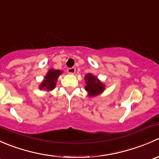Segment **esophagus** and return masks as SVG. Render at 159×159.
<instances>
[{
	"instance_id": "1",
	"label": "esophagus",
	"mask_w": 159,
	"mask_h": 159,
	"mask_svg": "<svg viewBox=\"0 0 159 159\" xmlns=\"http://www.w3.org/2000/svg\"><path fill=\"white\" fill-rule=\"evenodd\" d=\"M75 70H76V69H75V68H74V67H72V68H68V69H67V71L69 74H74L75 72Z\"/></svg>"
}]
</instances>
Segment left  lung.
I'll list each match as a JSON object with an SVG mask.
<instances>
[{
	"mask_svg": "<svg viewBox=\"0 0 159 159\" xmlns=\"http://www.w3.org/2000/svg\"><path fill=\"white\" fill-rule=\"evenodd\" d=\"M85 81L87 84L85 90L89 92V96L97 95L102 93L105 89V85L91 74H88L86 75Z\"/></svg>",
	"mask_w": 159,
	"mask_h": 159,
	"instance_id": "1",
	"label": "left lung"
}]
</instances>
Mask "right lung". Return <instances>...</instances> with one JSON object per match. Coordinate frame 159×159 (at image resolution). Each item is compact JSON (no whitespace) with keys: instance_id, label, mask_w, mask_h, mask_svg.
<instances>
[{"instance_id":"1","label":"right lung","mask_w":159,"mask_h":159,"mask_svg":"<svg viewBox=\"0 0 159 159\" xmlns=\"http://www.w3.org/2000/svg\"><path fill=\"white\" fill-rule=\"evenodd\" d=\"M61 71L59 70H50L44 78V81L41 83L40 89H44L46 91H51L54 89L55 88L57 78L61 75Z\"/></svg>"}]
</instances>
